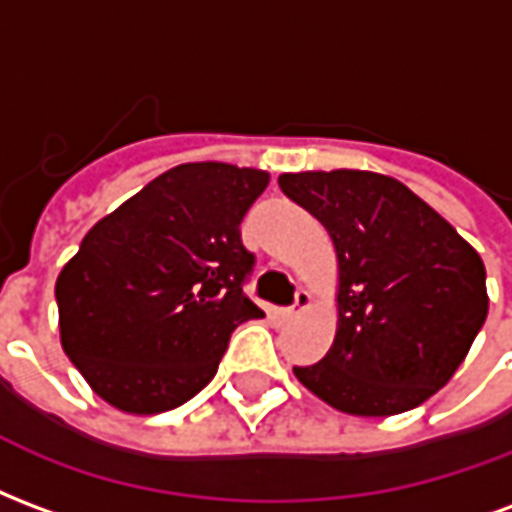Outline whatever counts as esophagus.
Returning a JSON list of instances; mask_svg holds the SVG:
<instances>
[{"instance_id": "1", "label": "esophagus", "mask_w": 512, "mask_h": 512, "mask_svg": "<svg viewBox=\"0 0 512 512\" xmlns=\"http://www.w3.org/2000/svg\"><path fill=\"white\" fill-rule=\"evenodd\" d=\"M310 304H312L310 293H307V290H299V293H296V301H293V307H288V310H279L277 318L282 323L293 321V318H299L304 310H310Z\"/></svg>"}]
</instances>
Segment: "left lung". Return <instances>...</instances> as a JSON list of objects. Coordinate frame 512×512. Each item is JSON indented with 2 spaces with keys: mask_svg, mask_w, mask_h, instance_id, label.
Masks as SVG:
<instances>
[{
  "mask_svg": "<svg viewBox=\"0 0 512 512\" xmlns=\"http://www.w3.org/2000/svg\"><path fill=\"white\" fill-rule=\"evenodd\" d=\"M279 189L326 227L337 252V334L293 367L337 411L392 417L447 384L488 315L485 266L400 180L367 169L285 172Z\"/></svg>",
  "mask_w": 512,
  "mask_h": 512,
  "instance_id": "8db88e82",
  "label": "left lung"
}]
</instances>
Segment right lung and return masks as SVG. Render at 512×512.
Instances as JSON below:
<instances>
[{
	"label": "right lung",
	"instance_id": "1",
	"mask_svg": "<svg viewBox=\"0 0 512 512\" xmlns=\"http://www.w3.org/2000/svg\"><path fill=\"white\" fill-rule=\"evenodd\" d=\"M268 172L222 161L167 169L84 235L57 277L60 343L98 397L147 417L208 384L238 323L255 255L238 224Z\"/></svg>",
	"mask_w": 512,
	"mask_h": 512
}]
</instances>
